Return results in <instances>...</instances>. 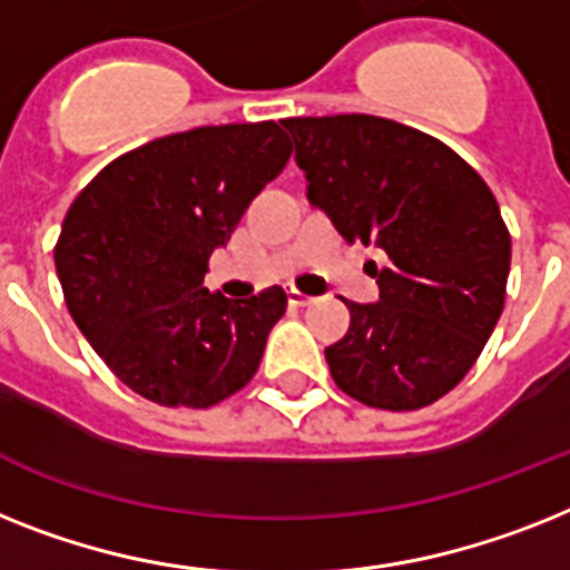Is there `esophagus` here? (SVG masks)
<instances>
[{
  "instance_id": "obj_1",
  "label": "esophagus",
  "mask_w": 570,
  "mask_h": 570,
  "mask_svg": "<svg viewBox=\"0 0 570 570\" xmlns=\"http://www.w3.org/2000/svg\"><path fill=\"white\" fill-rule=\"evenodd\" d=\"M288 303H291V305H308V303H314V299H312V296H308V294H303V291L291 288V291H288Z\"/></svg>"
}]
</instances>
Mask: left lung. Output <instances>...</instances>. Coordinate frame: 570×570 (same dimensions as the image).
<instances>
[{
  "label": "left lung",
  "instance_id": "1",
  "mask_svg": "<svg viewBox=\"0 0 570 570\" xmlns=\"http://www.w3.org/2000/svg\"><path fill=\"white\" fill-rule=\"evenodd\" d=\"M308 200L350 244L387 253L379 303H350L326 350L346 396L420 411L458 387L504 312L510 229L483 177L449 145L399 121L346 112L282 119Z\"/></svg>",
  "mask_w": 570,
  "mask_h": 570
}]
</instances>
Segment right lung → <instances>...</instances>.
<instances>
[{"label": "right lung", "instance_id": "obj_1", "mask_svg": "<svg viewBox=\"0 0 570 570\" xmlns=\"http://www.w3.org/2000/svg\"><path fill=\"white\" fill-rule=\"evenodd\" d=\"M288 157L276 121L195 127L112 159L66 212L55 267L69 314L148 402L212 407L256 375L288 296L227 299L204 276Z\"/></svg>", "mask_w": 570, "mask_h": 570}]
</instances>
